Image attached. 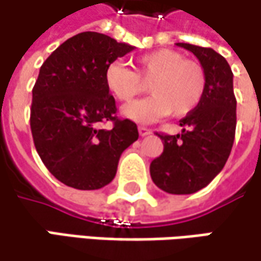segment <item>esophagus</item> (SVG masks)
I'll list each match as a JSON object with an SVG mask.
<instances>
[{
  "label": "esophagus",
  "mask_w": 261,
  "mask_h": 261,
  "mask_svg": "<svg viewBox=\"0 0 261 261\" xmlns=\"http://www.w3.org/2000/svg\"><path fill=\"white\" fill-rule=\"evenodd\" d=\"M152 133L151 128H148V127H143V125H139V134L142 136V137H145V136H149Z\"/></svg>",
  "instance_id": "1"
}]
</instances>
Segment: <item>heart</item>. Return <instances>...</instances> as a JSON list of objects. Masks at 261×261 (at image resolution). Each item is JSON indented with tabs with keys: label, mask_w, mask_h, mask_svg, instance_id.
I'll return each mask as SVG.
<instances>
[{
	"label": "heart",
	"mask_w": 261,
	"mask_h": 261,
	"mask_svg": "<svg viewBox=\"0 0 261 261\" xmlns=\"http://www.w3.org/2000/svg\"><path fill=\"white\" fill-rule=\"evenodd\" d=\"M133 71L112 62L105 73L109 92L118 101H130L145 91L151 97L122 107V115L134 122H152L166 115L185 116L199 106L206 91V73L199 62L185 60L178 50L158 49L136 60Z\"/></svg>",
	"instance_id": "b5f03b06"
}]
</instances>
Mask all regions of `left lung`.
Returning <instances> with one entry per match:
<instances>
[{
    "instance_id": "obj_1",
    "label": "left lung",
    "mask_w": 261,
    "mask_h": 261,
    "mask_svg": "<svg viewBox=\"0 0 261 261\" xmlns=\"http://www.w3.org/2000/svg\"><path fill=\"white\" fill-rule=\"evenodd\" d=\"M200 61L206 73L204 95L179 121L182 133L158 134L163 154L151 163L154 184L169 194H193L204 188L224 167L236 131L233 73L224 57L211 47L176 43Z\"/></svg>"
}]
</instances>
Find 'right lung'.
<instances>
[{"mask_svg": "<svg viewBox=\"0 0 261 261\" xmlns=\"http://www.w3.org/2000/svg\"><path fill=\"white\" fill-rule=\"evenodd\" d=\"M134 49L115 38L86 31L64 41L43 62L33 88L31 133L47 170L76 190L110 184L121 154L139 139L137 125L115 116L107 65ZM112 120V130L100 122Z\"/></svg>", "mask_w": 261, "mask_h": 261, "instance_id": "obj_1", "label": "right lung"}]
</instances>
